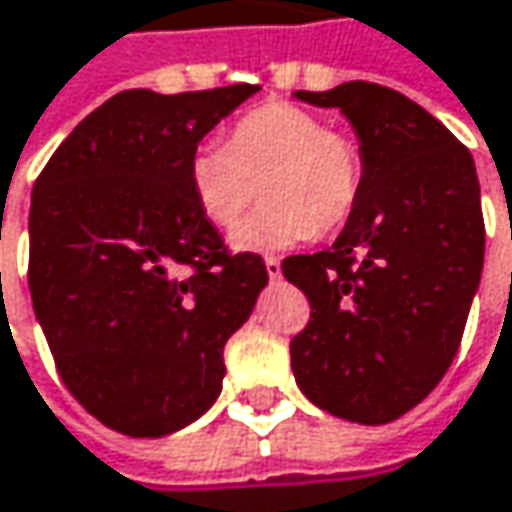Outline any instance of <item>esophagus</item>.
<instances>
[{
	"label": "esophagus",
	"instance_id": "1",
	"mask_svg": "<svg viewBox=\"0 0 512 512\" xmlns=\"http://www.w3.org/2000/svg\"><path fill=\"white\" fill-rule=\"evenodd\" d=\"M266 272H269L272 281H278L281 278V260L278 257H266Z\"/></svg>",
	"mask_w": 512,
	"mask_h": 512
}]
</instances>
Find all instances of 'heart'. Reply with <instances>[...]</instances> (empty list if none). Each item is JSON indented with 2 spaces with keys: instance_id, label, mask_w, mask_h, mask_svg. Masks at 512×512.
Segmentation results:
<instances>
[{
  "instance_id": "b5f03b06",
  "label": "heart",
  "mask_w": 512,
  "mask_h": 512,
  "mask_svg": "<svg viewBox=\"0 0 512 512\" xmlns=\"http://www.w3.org/2000/svg\"><path fill=\"white\" fill-rule=\"evenodd\" d=\"M260 181L269 205L231 234V246L281 252L349 219L363 193V155L319 114L266 102L234 122L225 146L205 143L187 161L193 202L222 231L252 208Z\"/></svg>"
}]
</instances>
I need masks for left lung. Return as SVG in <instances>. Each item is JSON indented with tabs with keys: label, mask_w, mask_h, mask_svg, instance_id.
<instances>
[{
	"label": "left lung",
	"mask_w": 512,
	"mask_h": 512,
	"mask_svg": "<svg viewBox=\"0 0 512 512\" xmlns=\"http://www.w3.org/2000/svg\"><path fill=\"white\" fill-rule=\"evenodd\" d=\"M363 155V193L331 249L281 272L310 302L290 343L293 375L322 410L387 425L448 372L484 269L481 187L469 149L422 105L372 81L325 93Z\"/></svg>",
	"instance_id": "obj_1"
}]
</instances>
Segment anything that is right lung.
<instances>
[{"label": "right lung", "instance_id": "obj_1", "mask_svg": "<svg viewBox=\"0 0 512 512\" xmlns=\"http://www.w3.org/2000/svg\"><path fill=\"white\" fill-rule=\"evenodd\" d=\"M257 84L163 96L122 90L84 117L34 181L28 290L78 404L128 437L199 419L228 337L266 287L199 213L187 161Z\"/></svg>", "mask_w": 512, "mask_h": 512}]
</instances>
